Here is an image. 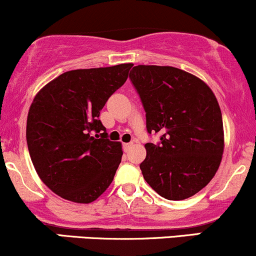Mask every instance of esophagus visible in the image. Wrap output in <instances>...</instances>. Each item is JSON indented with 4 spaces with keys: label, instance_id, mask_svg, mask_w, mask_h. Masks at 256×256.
<instances>
[{
    "label": "esophagus",
    "instance_id": "34e87169",
    "mask_svg": "<svg viewBox=\"0 0 256 256\" xmlns=\"http://www.w3.org/2000/svg\"><path fill=\"white\" fill-rule=\"evenodd\" d=\"M131 146H132V143H124V144H122V148H124L125 152L130 150Z\"/></svg>",
    "mask_w": 256,
    "mask_h": 256
}]
</instances>
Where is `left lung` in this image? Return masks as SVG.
Returning <instances> with one entry per match:
<instances>
[{"label": "left lung", "mask_w": 256, "mask_h": 256, "mask_svg": "<svg viewBox=\"0 0 256 256\" xmlns=\"http://www.w3.org/2000/svg\"><path fill=\"white\" fill-rule=\"evenodd\" d=\"M146 110V130L162 134L146 143L140 168L158 195L179 201L212 180L224 152L218 100L202 79L172 66L138 64L130 72Z\"/></svg>", "instance_id": "1"}]
</instances>
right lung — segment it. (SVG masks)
Instances as JSON below:
<instances>
[{"instance_id":"right-lung-1","label":"right lung","mask_w":256,"mask_h":256,"mask_svg":"<svg viewBox=\"0 0 256 256\" xmlns=\"http://www.w3.org/2000/svg\"><path fill=\"white\" fill-rule=\"evenodd\" d=\"M132 66L64 72L34 96L26 122L28 152L38 177L60 198L90 204L113 182L122 143L108 140L98 116Z\"/></svg>"}]
</instances>
